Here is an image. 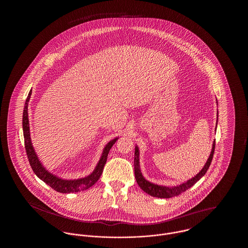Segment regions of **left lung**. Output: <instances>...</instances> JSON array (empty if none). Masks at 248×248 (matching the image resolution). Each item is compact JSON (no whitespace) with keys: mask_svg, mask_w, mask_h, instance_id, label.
Instances as JSON below:
<instances>
[{"mask_svg":"<svg viewBox=\"0 0 248 248\" xmlns=\"http://www.w3.org/2000/svg\"><path fill=\"white\" fill-rule=\"evenodd\" d=\"M217 114H218V112H217ZM215 147H216V140L213 142L212 151H211V154L209 155V158L207 159V162L205 163L203 168L195 177L190 178V179L187 180L186 182H184L180 185L174 186V187H166V186H160V185H157V184H154V183L148 181L145 177L142 176L140 167V151H139V148L136 146L134 165H135V177H136L137 183L144 190V192H146V193H148V194H150L151 196H154V197L171 198V197L177 196V195L181 194L182 192L186 191L190 187H192L200 179L201 177H202L205 175L206 171L208 170L209 166L211 165V162H212Z\"/></svg>","mask_w":248,"mask_h":248,"instance_id":"1","label":"left lung"}]
</instances>
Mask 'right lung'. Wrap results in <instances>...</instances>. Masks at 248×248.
I'll list each match as a JSON object with an SVG mask.
<instances>
[{
    "label": "right lung",
    "mask_w": 248,
    "mask_h": 248,
    "mask_svg": "<svg viewBox=\"0 0 248 248\" xmlns=\"http://www.w3.org/2000/svg\"><path fill=\"white\" fill-rule=\"evenodd\" d=\"M31 90L30 91L29 95L26 99L25 106H24L23 118H22V126H23L24 142H25V149L27 156L30 162V165L31 166L33 172L36 176L42 179L44 182H46L48 186H50L52 189L61 192V193H71V192H78L85 189H89L92 187L94 183L99 179L103 172V168L105 166L108 158V154L110 150V148L113 146V144L117 141L118 138L110 140L106 145V147L103 150L102 155L100 157V160L98 161L97 165L95 166L94 171L87 177L78 179H63L57 177L43 166L40 160L38 159L35 154V151L33 149L32 143L31 140V133H30V124H29V115H28V105L31 98Z\"/></svg>",
    "instance_id": "obj_1"
}]
</instances>
